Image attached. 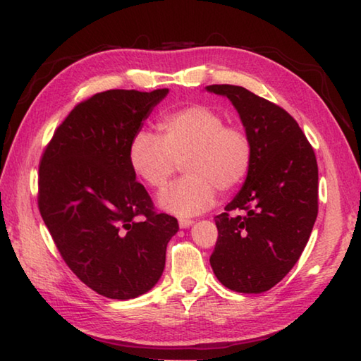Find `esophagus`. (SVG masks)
Instances as JSON below:
<instances>
[{
  "label": "esophagus",
  "instance_id": "obj_1",
  "mask_svg": "<svg viewBox=\"0 0 361 361\" xmlns=\"http://www.w3.org/2000/svg\"><path fill=\"white\" fill-rule=\"evenodd\" d=\"M193 224L192 219H179V226L180 228H188Z\"/></svg>",
  "mask_w": 361,
  "mask_h": 361
}]
</instances>
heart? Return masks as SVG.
<instances>
[{"label": "heart", "mask_w": 361, "mask_h": 361, "mask_svg": "<svg viewBox=\"0 0 361 361\" xmlns=\"http://www.w3.org/2000/svg\"><path fill=\"white\" fill-rule=\"evenodd\" d=\"M160 136L139 131L130 142V164L152 188L166 187L184 163L187 177L158 197L161 209L188 217L206 211L217 190L230 193L247 177L254 145L243 126L225 123L220 112L190 104L158 120Z\"/></svg>", "instance_id": "obj_1"}]
</instances>
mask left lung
<instances>
[{"label":"left lung","instance_id":"left-lung-1","mask_svg":"<svg viewBox=\"0 0 361 361\" xmlns=\"http://www.w3.org/2000/svg\"><path fill=\"white\" fill-rule=\"evenodd\" d=\"M206 88L231 101L254 145L243 188L214 219L219 238L209 262L226 288L263 293L288 274L311 236L319 212L317 160L281 106L239 85Z\"/></svg>","mask_w":361,"mask_h":361}]
</instances>
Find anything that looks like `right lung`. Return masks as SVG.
<instances>
[{"label":"right lung","mask_w":361,"mask_h":361,"mask_svg":"<svg viewBox=\"0 0 361 361\" xmlns=\"http://www.w3.org/2000/svg\"><path fill=\"white\" fill-rule=\"evenodd\" d=\"M168 94L107 90L82 101L39 161L37 206L69 269L94 292L131 300L155 286L179 224L158 214L130 164V142Z\"/></svg>","instance_id":"add662e5"}]
</instances>
